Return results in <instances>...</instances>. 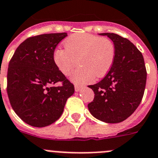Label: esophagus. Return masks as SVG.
Returning <instances> with one entry per match:
<instances>
[{"mask_svg": "<svg viewBox=\"0 0 158 158\" xmlns=\"http://www.w3.org/2000/svg\"><path fill=\"white\" fill-rule=\"evenodd\" d=\"M82 88V86H81V85H75V90H76V92H79L80 91L81 89Z\"/></svg>", "mask_w": 158, "mask_h": 158, "instance_id": "34e87169", "label": "esophagus"}]
</instances>
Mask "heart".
<instances>
[{
	"label": "heart",
	"instance_id": "heart-1",
	"mask_svg": "<svg viewBox=\"0 0 158 158\" xmlns=\"http://www.w3.org/2000/svg\"><path fill=\"white\" fill-rule=\"evenodd\" d=\"M64 45L65 48H57L54 52V62L64 75L69 76L79 62L81 66L72 77L76 83H85L95 77H104L114 62L115 46L108 38L78 33L65 39Z\"/></svg>",
	"mask_w": 158,
	"mask_h": 158
}]
</instances>
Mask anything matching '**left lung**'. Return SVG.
<instances>
[{"instance_id": "8db88e82", "label": "left lung", "mask_w": 158, "mask_h": 158, "mask_svg": "<svg viewBox=\"0 0 158 158\" xmlns=\"http://www.w3.org/2000/svg\"><path fill=\"white\" fill-rule=\"evenodd\" d=\"M113 42L116 50L111 69L98 83L89 85L95 93L88 104L98 120L117 123L127 119L138 107L144 93L147 70L141 52L127 38L114 33H101Z\"/></svg>"}]
</instances>
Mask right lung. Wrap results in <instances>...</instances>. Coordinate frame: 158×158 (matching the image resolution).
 Returning <instances> with one entry per match:
<instances>
[{"instance_id": "1", "label": "right lung", "mask_w": 158, "mask_h": 158, "mask_svg": "<svg viewBox=\"0 0 158 158\" xmlns=\"http://www.w3.org/2000/svg\"><path fill=\"white\" fill-rule=\"evenodd\" d=\"M67 33L30 37L17 48L8 65L7 92L14 111L35 127L52 124L74 93L73 83L54 62L53 54ZM62 81L61 87H53Z\"/></svg>"}]
</instances>
